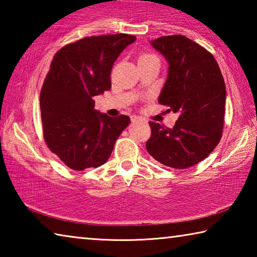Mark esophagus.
<instances>
[{
	"label": "esophagus",
	"mask_w": 257,
	"mask_h": 257,
	"mask_svg": "<svg viewBox=\"0 0 257 257\" xmlns=\"http://www.w3.org/2000/svg\"><path fill=\"white\" fill-rule=\"evenodd\" d=\"M139 119H141V118H139V116L133 115V116H132V122H136V121H138Z\"/></svg>",
	"instance_id": "esophagus-1"
}]
</instances>
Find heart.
<instances>
[{
    "label": "heart",
    "mask_w": 257,
    "mask_h": 257,
    "mask_svg": "<svg viewBox=\"0 0 257 257\" xmlns=\"http://www.w3.org/2000/svg\"><path fill=\"white\" fill-rule=\"evenodd\" d=\"M150 58H156L155 55H152V54H143L141 58H139V60H142V59H150Z\"/></svg>",
    "instance_id": "b5f03b06"
}]
</instances>
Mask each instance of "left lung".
Listing matches in <instances>:
<instances>
[{"instance_id": "8db88e82", "label": "left lung", "mask_w": 257, "mask_h": 257, "mask_svg": "<svg viewBox=\"0 0 257 257\" xmlns=\"http://www.w3.org/2000/svg\"><path fill=\"white\" fill-rule=\"evenodd\" d=\"M151 44L169 63L159 103L179 113V118L173 128L151 121L147 152L167 167H193L212 153L222 136V73L210 52L182 35L159 37Z\"/></svg>"}]
</instances>
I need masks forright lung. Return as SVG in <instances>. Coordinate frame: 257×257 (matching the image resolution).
<instances>
[{
  "instance_id": "obj_1",
  "label": "right lung",
  "mask_w": 257,
  "mask_h": 257,
  "mask_svg": "<svg viewBox=\"0 0 257 257\" xmlns=\"http://www.w3.org/2000/svg\"><path fill=\"white\" fill-rule=\"evenodd\" d=\"M136 37H85L56 52L41 90L43 135L51 152L72 170L97 168L110 158L130 122L94 108V96L111 89L113 63Z\"/></svg>"
}]
</instances>
